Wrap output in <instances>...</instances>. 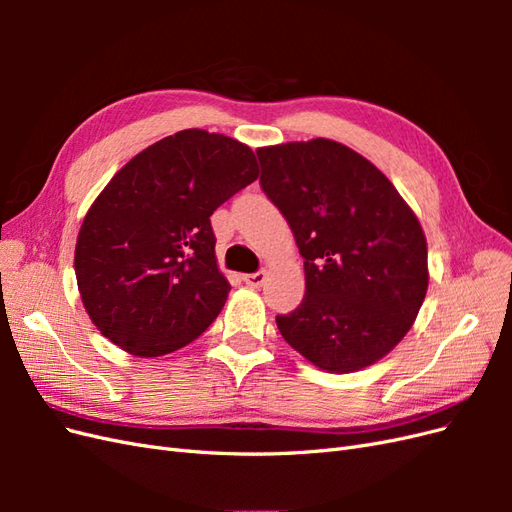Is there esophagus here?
<instances>
[{"label": "esophagus", "instance_id": "1", "mask_svg": "<svg viewBox=\"0 0 512 512\" xmlns=\"http://www.w3.org/2000/svg\"><path fill=\"white\" fill-rule=\"evenodd\" d=\"M243 282L250 288H260L262 284L267 282V273L265 271H256V273H247L243 275Z\"/></svg>", "mask_w": 512, "mask_h": 512}]
</instances>
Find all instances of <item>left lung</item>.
Listing matches in <instances>:
<instances>
[{
    "label": "left lung",
    "instance_id": "1",
    "mask_svg": "<svg viewBox=\"0 0 512 512\" xmlns=\"http://www.w3.org/2000/svg\"><path fill=\"white\" fill-rule=\"evenodd\" d=\"M256 153L262 190L305 258L303 303L277 316V329L329 374L374 365L406 337L425 301L421 222L382 170L342 143L312 138Z\"/></svg>",
    "mask_w": 512,
    "mask_h": 512
}]
</instances>
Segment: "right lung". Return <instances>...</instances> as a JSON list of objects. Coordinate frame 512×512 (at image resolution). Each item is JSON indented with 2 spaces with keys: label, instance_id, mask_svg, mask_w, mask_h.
I'll use <instances>...</instances> for the list:
<instances>
[{
  "label": "right lung",
  "instance_id": "obj_1",
  "mask_svg": "<svg viewBox=\"0 0 512 512\" xmlns=\"http://www.w3.org/2000/svg\"><path fill=\"white\" fill-rule=\"evenodd\" d=\"M256 179L250 147L198 128L162 138L117 170L74 247L83 307L106 339L151 359L205 333L230 292L209 218Z\"/></svg>",
  "mask_w": 512,
  "mask_h": 512
}]
</instances>
